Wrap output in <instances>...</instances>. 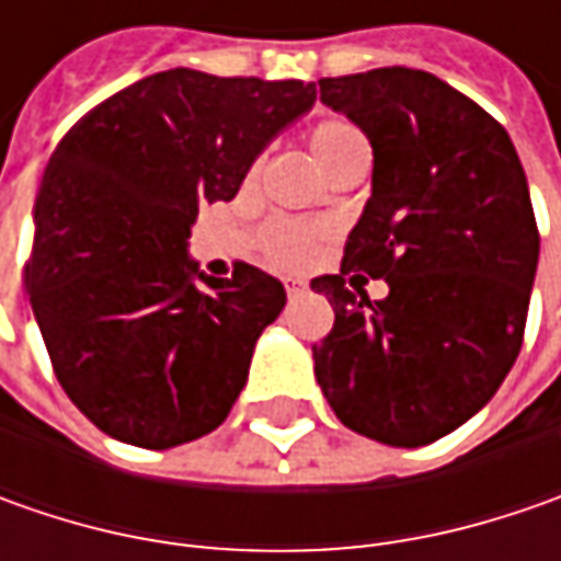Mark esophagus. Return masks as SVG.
Listing matches in <instances>:
<instances>
[{"label":"esophagus","instance_id":"34e87169","mask_svg":"<svg viewBox=\"0 0 561 561\" xmlns=\"http://www.w3.org/2000/svg\"><path fill=\"white\" fill-rule=\"evenodd\" d=\"M284 287H287V293H290V299H296V296H302V293L309 290V284H306L302 277H287V280H284Z\"/></svg>","mask_w":561,"mask_h":561}]
</instances>
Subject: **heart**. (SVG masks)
Returning <instances> with one entry per match:
<instances>
[{"instance_id":"heart-1","label":"heart","mask_w":561,"mask_h":561,"mask_svg":"<svg viewBox=\"0 0 561 561\" xmlns=\"http://www.w3.org/2000/svg\"><path fill=\"white\" fill-rule=\"evenodd\" d=\"M309 149L324 171H331L336 162H343L353 152H365V142L358 130L346 121H318L309 130ZM318 230L299 221H274L265 230V249L277 265L299 268L314 255Z\"/></svg>"}]
</instances>
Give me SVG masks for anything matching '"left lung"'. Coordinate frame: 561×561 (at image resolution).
<instances>
[{
  "label": "left lung",
  "mask_w": 561,
  "mask_h": 561,
  "mask_svg": "<svg viewBox=\"0 0 561 561\" xmlns=\"http://www.w3.org/2000/svg\"><path fill=\"white\" fill-rule=\"evenodd\" d=\"M321 102L371 142V199L340 274L314 277L334 328L312 346L336 419L387 446H424L478 415L515 365L540 237L500 121L415 68L321 77ZM383 276L387 300L345 290Z\"/></svg>",
  "instance_id": "obj_1"
}]
</instances>
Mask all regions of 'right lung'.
I'll return each instance as SVG.
<instances>
[{"label": "right lung", "instance_id": "obj_1", "mask_svg": "<svg viewBox=\"0 0 561 561\" xmlns=\"http://www.w3.org/2000/svg\"><path fill=\"white\" fill-rule=\"evenodd\" d=\"M314 83L171 68L77 121L33 208L27 293L68 399L108 437L171 449L215 431L280 314L277 277L190 259L199 205L314 105Z\"/></svg>", "mask_w": 561, "mask_h": 561}]
</instances>
